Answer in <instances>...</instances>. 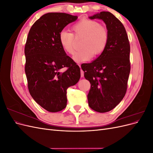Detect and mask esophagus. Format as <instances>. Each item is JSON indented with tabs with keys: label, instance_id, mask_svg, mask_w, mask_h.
<instances>
[{
	"label": "esophagus",
	"instance_id": "obj_1",
	"mask_svg": "<svg viewBox=\"0 0 153 153\" xmlns=\"http://www.w3.org/2000/svg\"><path fill=\"white\" fill-rule=\"evenodd\" d=\"M79 66H80V69H81V66H80V65H79ZM80 76H81V77H84V71H82V69H81V70H80Z\"/></svg>",
	"mask_w": 153,
	"mask_h": 153
}]
</instances>
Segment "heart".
Masks as SVG:
<instances>
[{
	"mask_svg": "<svg viewBox=\"0 0 153 153\" xmlns=\"http://www.w3.org/2000/svg\"><path fill=\"white\" fill-rule=\"evenodd\" d=\"M72 32L62 30L59 34V41L66 53L73 55L75 52V36H84L80 44L81 49L74 55L77 62L90 60L92 57H98L106 50L108 43V30L98 22L83 18L72 26Z\"/></svg>",
	"mask_w": 153,
	"mask_h": 153,
	"instance_id": "obj_1",
	"label": "heart"
}]
</instances>
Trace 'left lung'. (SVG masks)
Here are the masks:
<instances>
[{
  "mask_svg": "<svg viewBox=\"0 0 153 153\" xmlns=\"http://www.w3.org/2000/svg\"><path fill=\"white\" fill-rule=\"evenodd\" d=\"M103 20L109 39L105 52L91 63L82 64L91 89L88 103L96 112L104 113L114 108L123 99L130 72V45L124 25L113 14L101 11L89 17Z\"/></svg>",
  "mask_w": 153,
  "mask_h": 153,
  "instance_id": "left-lung-1",
  "label": "left lung"
}]
</instances>
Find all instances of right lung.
<instances>
[{
  "mask_svg": "<svg viewBox=\"0 0 153 153\" xmlns=\"http://www.w3.org/2000/svg\"><path fill=\"white\" fill-rule=\"evenodd\" d=\"M76 16L48 13L35 22L25 46V71L30 94L50 112L65 108L67 89L80 77V69L66 55L59 41L60 32L77 20ZM66 67L63 73L59 69Z\"/></svg>",
  "mask_w": 153,
  "mask_h": 153,
  "instance_id": "obj_1",
  "label": "right lung"
}]
</instances>
